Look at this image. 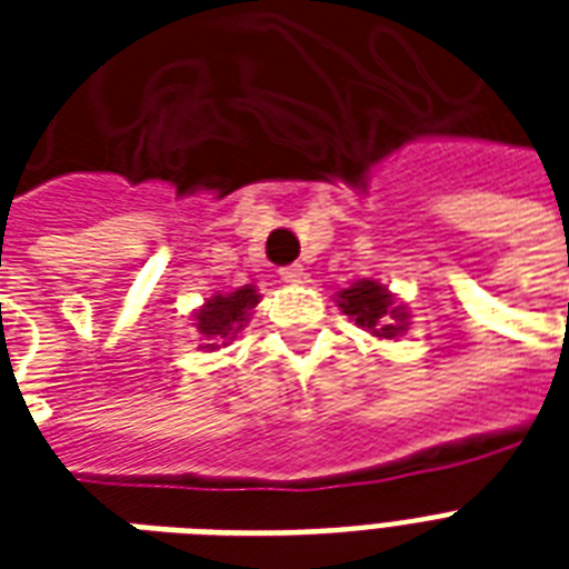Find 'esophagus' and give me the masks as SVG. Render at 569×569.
<instances>
[{
	"instance_id": "34e87169",
	"label": "esophagus",
	"mask_w": 569,
	"mask_h": 569,
	"mask_svg": "<svg viewBox=\"0 0 569 569\" xmlns=\"http://www.w3.org/2000/svg\"><path fill=\"white\" fill-rule=\"evenodd\" d=\"M303 274H307V271H303V266H298V262L280 268V280H283V283H301Z\"/></svg>"
}]
</instances>
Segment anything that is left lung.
Here are the masks:
<instances>
[{
	"label": "left lung",
	"instance_id": "8db88e82",
	"mask_svg": "<svg viewBox=\"0 0 569 569\" xmlns=\"http://www.w3.org/2000/svg\"><path fill=\"white\" fill-rule=\"evenodd\" d=\"M339 307L360 328L383 339L401 337L407 330V319H410L405 307H398L396 298L387 292V286L375 283V280H357L351 289H342Z\"/></svg>",
	"mask_w": 569,
	"mask_h": 569
}]
</instances>
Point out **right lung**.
Here are the masks:
<instances>
[{
	"instance_id": "add662e5",
	"label": "right lung",
	"mask_w": 569,
	"mask_h": 569,
	"mask_svg": "<svg viewBox=\"0 0 569 569\" xmlns=\"http://www.w3.org/2000/svg\"><path fill=\"white\" fill-rule=\"evenodd\" d=\"M259 303V295L253 286H241L230 295H212L203 303V310L194 312V330L200 339V348L214 351V348L230 346L236 333L248 325L250 310Z\"/></svg>"
}]
</instances>
